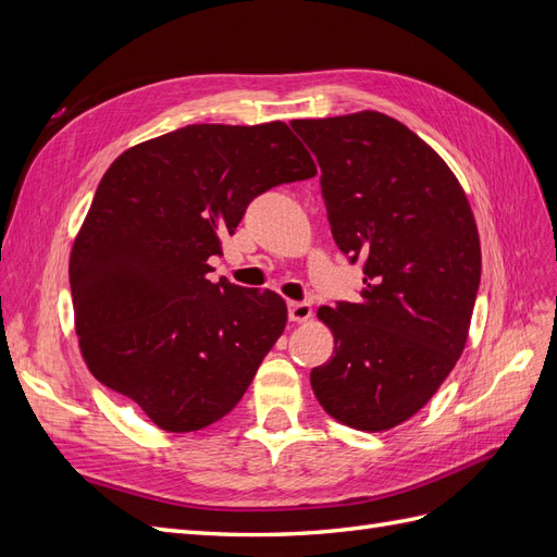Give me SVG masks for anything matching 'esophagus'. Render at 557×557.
I'll return each mask as SVG.
<instances>
[{"label":"esophagus","mask_w":557,"mask_h":557,"mask_svg":"<svg viewBox=\"0 0 557 557\" xmlns=\"http://www.w3.org/2000/svg\"><path fill=\"white\" fill-rule=\"evenodd\" d=\"M313 313L309 301H293V305L288 307V315L293 323H305V320H309Z\"/></svg>","instance_id":"1"}]
</instances>
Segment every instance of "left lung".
I'll use <instances>...</instances> for the list:
<instances>
[{
  "label": "left lung",
  "instance_id": "1",
  "mask_svg": "<svg viewBox=\"0 0 557 557\" xmlns=\"http://www.w3.org/2000/svg\"><path fill=\"white\" fill-rule=\"evenodd\" d=\"M320 164L332 237L362 262L360 301L320 307L334 358L311 387L339 423L391 430L418 413L462 356L481 281L474 213L448 164L379 111L293 121Z\"/></svg>",
  "mask_w": 557,
  "mask_h": 557
}]
</instances>
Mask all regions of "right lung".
I'll use <instances>...</instances> for the list:
<instances>
[{"label": "right lung", "mask_w": 557, "mask_h": 557, "mask_svg": "<svg viewBox=\"0 0 557 557\" xmlns=\"http://www.w3.org/2000/svg\"><path fill=\"white\" fill-rule=\"evenodd\" d=\"M315 176L285 123L188 125L134 146L97 185L72 248L78 346L92 376L166 432L230 413L285 330V301L211 283L246 207Z\"/></svg>", "instance_id": "obj_1"}]
</instances>
